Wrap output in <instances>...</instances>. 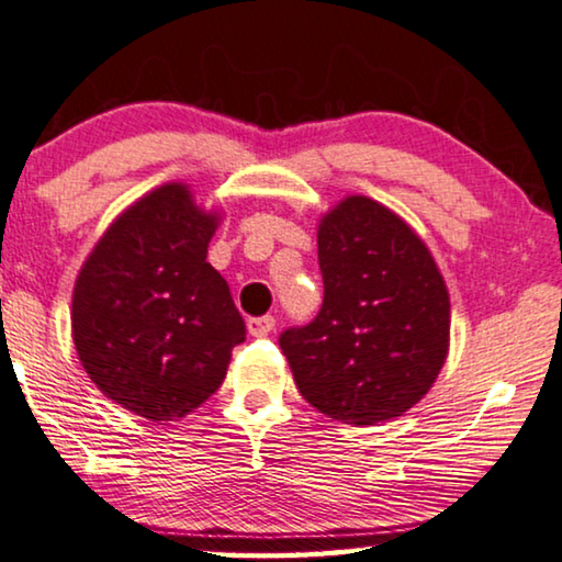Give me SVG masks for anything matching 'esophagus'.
Instances as JSON below:
<instances>
[{
    "instance_id": "esophagus-1",
    "label": "esophagus",
    "mask_w": 562,
    "mask_h": 562,
    "mask_svg": "<svg viewBox=\"0 0 562 562\" xmlns=\"http://www.w3.org/2000/svg\"><path fill=\"white\" fill-rule=\"evenodd\" d=\"M247 328L251 336H267L274 328V315H255L247 321Z\"/></svg>"
}]
</instances>
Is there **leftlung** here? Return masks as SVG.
I'll use <instances>...</instances> for the list:
<instances>
[{
	"instance_id": "1",
	"label": "left lung",
	"mask_w": 562,
	"mask_h": 562,
	"mask_svg": "<svg viewBox=\"0 0 562 562\" xmlns=\"http://www.w3.org/2000/svg\"><path fill=\"white\" fill-rule=\"evenodd\" d=\"M318 265V315L280 334L300 394L349 425L400 417L448 353V290L428 247L382 203L351 195L321 221Z\"/></svg>"
}]
</instances>
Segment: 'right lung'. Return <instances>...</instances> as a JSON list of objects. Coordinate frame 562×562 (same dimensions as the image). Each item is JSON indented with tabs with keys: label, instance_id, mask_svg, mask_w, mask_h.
<instances>
[{
	"label": "right lung",
	"instance_id": "right-lung-1",
	"mask_svg": "<svg viewBox=\"0 0 562 562\" xmlns=\"http://www.w3.org/2000/svg\"><path fill=\"white\" fill-rule=\"evenodd\" d=\"M216 216L162 186L114 221L74 290V341L106 397L147 420L183 417L218 390L247 338L226 280L205 262Z\"/></svg>",
	"mask_w": 562,
	"mask_h": 562
}]
</instances>
